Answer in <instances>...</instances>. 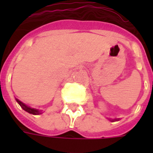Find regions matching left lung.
<instances>
[{
    "label": "left lung",
    "mask_w": 153,
    "mask_h": 153,
    "mask_svg": "<svg viewBox=\"0 0 153 153\" xmlns=\"http://www.w3.org/2000/svg\"><path fill=\"white\" fill-rule=\"evenodd\" d=\"M113 120V121H114V120H116V121H117V120H119V119H115V120Z\"/></svg>",
    "instance_id": "left-lung-1"
}]
</instances>
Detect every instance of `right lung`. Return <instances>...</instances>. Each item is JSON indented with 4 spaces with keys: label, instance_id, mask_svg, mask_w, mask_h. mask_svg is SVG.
Instances as JSON below:
<instances>
[{
    "label": "right lung",
    "instance_id": "right-lung-1",
    "mask_svg": "<svg viewBox=\"0 0 153 153\" xmlns=\"http://www.w3.org/2000/svg\"><path fill=\"white\" fill-rule=\"evenodd\" d=\"M16 101H17V102L19 104V106H21L22 108L25 110V111H27V112L30 113V114H33V115H40V114H42L41 111H38V110H37V109H34V108H31V107H29V106H26L25 104H24V103L22 102H20L19 100L16 99Z\"/></svg>",
    "mask_w": 153,
    "mask_h": 153
}]
</instances>
